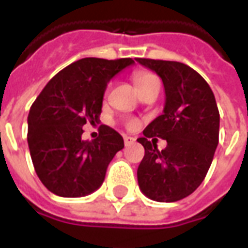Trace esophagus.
<instances>
[{
	"mask_svg": "<svg viewBox=\"0 0 248 248\" xmlns=\"http://www.w3.org/2000/svg\"><path fill=\"white\" fill-rule=\"evenodd\" d=\"M124 146H130V145H133L135 142V138H133V137H129V135H124Z\"/></svg>",
	"mask_w": 248,
	"mask_h": 248,
	"instance_id": "esophagus-1",
	"label": "esophagus"
}]
</instances>
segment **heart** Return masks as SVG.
I'll use <instances>...</instances> for the list:
<instances>
[{"label":"heart","mask_w":248,"mask_h":248,"mask_svg":"<svg viewBox=\"0 0 248 248\" xmlns=\"http://www.w3.org/2000/svg\"><path fill=\"white\" fill-rule=\"evenodd\" d=\"M134 81H135V85L138 87V90H143L146 87L151 86L153 83H155V82H159L158 79V77L155 74H153L150 71H140V73H137L134 76ZM138 121L135 118H130L126 121V127L130 130L135 129L137 126H138Z\"/></svg>","instance_id":"1"}]
</instances>
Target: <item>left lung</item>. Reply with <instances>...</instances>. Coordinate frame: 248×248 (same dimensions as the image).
<instances>
[{
	"label": "left lung",
	"instance_id": "left-lung-1",
	"mask_svg": "<svg viewBox=\"0 0 248 248\" xmlns=\"http://www.w3.org/2000/svg\"><path fill=\"white\" fill-rule=\"evenodd\" d=\"M162 78L166 103L138 142L145 156L137 177L146 197L156 202H177L197 190L207 174L219 142V111L215 97L199 73L182 62L137 58ZM168 140L157 150L149 138Z\"/></svg>",
	"mask_w": 248,
	"mask_h": 248
}]
</instances>
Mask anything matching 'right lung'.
Wrapping results in <instances>:
<instances>
[{
	"mask_svg": "<svg viewBox=\"0 0 248 248\" xmlns=\"http://www.w3.org/2000/svg\"><path fill=\"white\" fill-rule=\"evenodd\" d=\"M133 63V58L78 60L53 77L33 102L28 145L35 172L49 191L78 198L102 185L108 163L124 149V138L101 124L98 138L82 140V127L99 121L108 82Z\"/></svg>",
	"mask_w": 248,
	"mask_h": 248,
	"instance_id": "1",
	"label": "right lung"
}]
</instances>
